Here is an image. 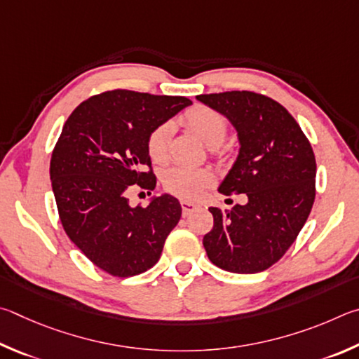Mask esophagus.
Instances as JSON below:
<instances>
[{"instance_id":"34e87169","label":"esophagus","mask_w":359,"mask_h":359,"mask_svg":"<svg viewBox=\"0 0 359 359\" xmlns=\"http://www.w3.org/2000/svg\"><path fill=\"white\" fill-rule=\"evenodd\" d=\"M181 208H183V216H187L197 208V205L191 203V202H186V200H181Z\"/></svg>"}]
</instances>
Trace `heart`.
I'll list each match as a JSON object with an SVG mask.
<instances>
[{
    "label": "heart",
    "mask_w": 359,
    "mask_h": 359,
    "mask_svg": "<svg viewBox=\"0 0 359 359\" xmlns=\"http://www.w3.org/2000/svg\"><path fill=\"white\" fill-rule=\"evenodd\" d=\"M181 121L186 128L192 130L206 147L216 148L221 144L229 134V121L221 111L211 109L208 105H196L187 110ZM173 134V123L163 121L157 124L149 132L147 138V151L149 159L154 163H162L168 157V142ZM215 156L217 159L225 157V151L216 148ZM162 184L165 189L187 200H197L205 191L215 183V173L210 168H189L183 165H175L167 168L162 173Z\"/></svg>",
    "instance_id": "b5f03b06"
}]
</instances>
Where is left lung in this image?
Listing matches in <instances>:
<instances>
[{
    "mask_svg": "<svg viewBox=\"0 0 359 359\" xmlns=\"http://www.w3.org/2000/svg\"><path fill=\"white\" fill-rule=\"evenodd\" d=\"M238 130L240 154L219 192L246 194V205L210 208L208 259L230 273L254 274L278 263L297 240L316 200V156L284 105L254 91L200 94Z\"/></svg>",
    "mask_w": 359,
    "mask_h": 359,
    "instance_id": "obj_1",
    "label": "left lung"
}]
</instances>
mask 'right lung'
<instances>
[{
    "label": "right lung",
    "instance_id": "obj_1",
    "mask_svg": "<svg viewBox=\"0 0 359 359\" xmlns=\"http://www.w3.org/2000/svg\"><path fill=\"white\" fill-rule=\"evenodd\" d=\"M192 100L111 90L91 96L62 126L50 161V180L66 235L93 265L115 278L154 266L181 217L175 197L130 206L137 184L156 187L147 138ZM149 170H147L146 168Z\"/></svg>",
    "mask_w": 359,
    "mask_h": 359
}]
</instances>
